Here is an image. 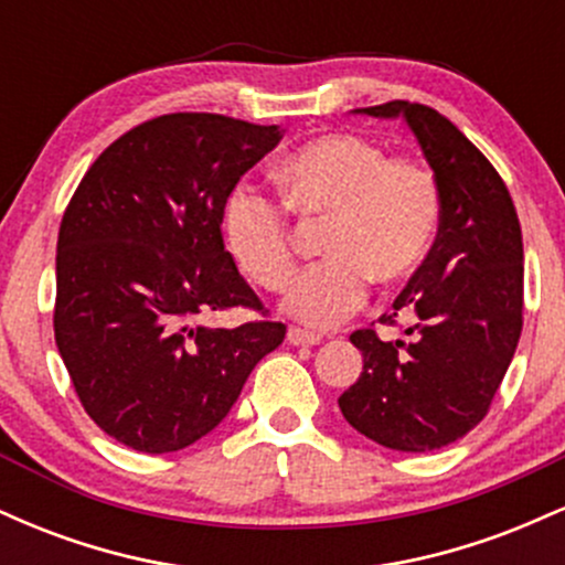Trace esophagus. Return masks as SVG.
<instances>
[{"label":"esophagus","instance_id":"obj_1","mask_svg":"<svg viewBox=\"0 0 565 565\" xmlns=\"http://www.w3.org/2000/svg\"><path fill=\"white\" fill-rule=\"evenodd\" d=\"M287 340H289V345H295V348H313V345H319V342H321V334L305 332V329L291 327L287 332Z\"/></svg>","mask_w":565,"mask_h":565}]
</instances>
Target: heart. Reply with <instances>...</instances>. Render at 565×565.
<instances>
[{
    "mask_svg": "<svg viewBox=\"0 0 565 565\" xmlns=\"http://www.w3.org/2000/svg\"><path fill=\"white\" fill-rule=\"evenodd\" d=\"M284 206L327 220L316 268L295 278L284 316L308 329L348 319L369 281L395 287L417 274L440 225V188L423 161L387 159L377 142L337 132L302 142L276 164ZM233 260L257 287L281 291L295 274L287 215L270 199L238 188L223 210Z\"/></svg>",
    "mask_w": 565,
    "mask_h": 565,
    "instance_id": "obj_1",
    "label": "heart"
}]
</instances>
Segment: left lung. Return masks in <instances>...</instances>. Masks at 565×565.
Returning a JSON list of instances; mask_svg holds the SVG:
<instances>
[{
	"mask_svg": "<svg viewBox=\"0 0 565 565\" xmlns=\"http://www.w3.org/2000/svg\"><path fill=\"white\" fill-rule=\"evenodd\" d=\"M353 114L406 121L438 180L440 225L393 302V316L412 319L408 342L380 340L372 329L350 334L364 372L337 404L350 427L385 449L436 451L481 423L515 355L521 223L494 167L446 116L408 100Z\"/></svg>",
	"mask_w": 565,
	"mask_h": 565,
	"instance_id": "1",
	"label": "left lung"
}]
</instances>
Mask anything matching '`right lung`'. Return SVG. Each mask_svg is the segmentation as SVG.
Segmentation results:
<instances>
[{
	"mask_svg": "<svg viewBox=\"0 0 565 565\" xmlns=\"http://www.w3.org/2000/svg\"><path fill=\"white\" fill-rule=\"evenodd\" d=\"M284 138L217 114L129 129L89 167L57 233L55 342L84 412L135 451L196 444L228 417L284 323H204L249 305L225 252L231 191Z\"/></svg>",
	"mask_w": 565,
	"mask_h": 565,
	"instance_id": "add662e5",
	"label": "right lung"
}]
</instances>
